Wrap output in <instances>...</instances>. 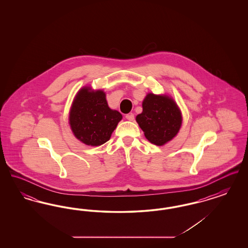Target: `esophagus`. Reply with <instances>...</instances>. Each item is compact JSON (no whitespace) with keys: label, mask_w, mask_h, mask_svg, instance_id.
Listing matches in <instances>:
<instances>
[{"label":"esophagus","mask_w":248,"mask_h":248,"mask_svg":"<svg viewBox=\"0 0 248 248\" xmlns=\"http://www.w3.org/2000/svg\"><path fill=\"white\" fill-rule=\"evenodd\" d=\"M125 118L127 119L128 121H134L135 116H134V114H133V113H128V114H126V115H125Z\"/></svg>","instance_id":"obj_1"}]
</instances>
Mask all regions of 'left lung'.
<instances>
[{
	"instance_id": "obj_1",
	"label": "left lung",
	"mask_w": 248,
	"mask_h": 248,
	"mask_svg": "<svg viewBox=\"0 0 248 248\" xmlns=\"http://www.w3.org/2000/svg\"><path fill=\"white\" fill-rule=\"evenodd\" d=\"M142 108L141 113L136 120L149 141L162 146L177 135L182 117L171 97L148 94L143 100Z\"/></svg>"
}]
</instances>
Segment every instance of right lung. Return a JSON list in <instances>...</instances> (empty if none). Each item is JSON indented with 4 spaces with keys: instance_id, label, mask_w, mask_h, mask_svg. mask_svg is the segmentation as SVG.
I'll use <instances>...</instances> for the list:
<instances>
[{
    "instance_id": "add662e5",
    "label": "right lung",
    "mask_w": 248,
    "mask_h": 248,
    "mask_svg": "<svg viewBox=\"0 0 248 248\" xmlns=\"http://www.w3.org/2000/svg\"><path fill=\"white\" fill-rule=\"evenodd\" d=\"M83 87L76 95L70 113V124L75 137L86 145L99 146L108 141L122 120V114L110 109L106 94L90 92Z\"/></svg>"
}]
</instances>
